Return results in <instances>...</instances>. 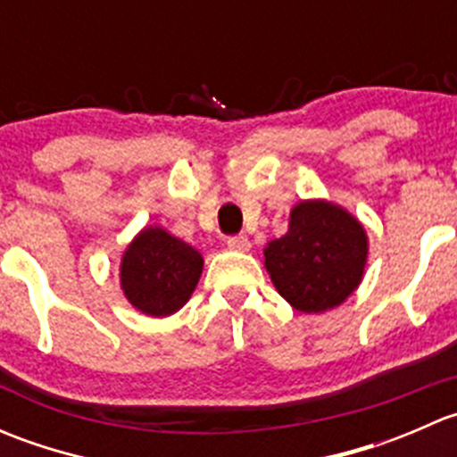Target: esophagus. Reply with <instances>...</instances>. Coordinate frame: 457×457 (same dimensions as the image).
Here are the masks:
<instances>
[{
  "mask_svg": "<svg viewBox=\"0 0 457 457\" xmlns=\"http://www.w3.org/2000/svg\"><path fill=\"white\" fill-rule=\"evenodd\" d=\"M228 247L234 252H247L252 247V243L245 234H237V237L228 238Z\"/></svg>",
  "mask_w": 457,
  "mask_h": 457,
  "instance_id": "34e87169",
  "label": "esophagus"
}]
</instances>
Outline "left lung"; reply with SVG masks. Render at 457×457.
<instances>
[{
	"mask_svg": "<svg viewBox=\"0 0 457 457\" xmlns=\"http://www.w3.org/2000/svg\"><path fill=\"white\" fill-rule=\"evenodd\" d=\"M361 220L329 201H301L289 214L285 237L262 250L280 296L305 314L338 307L361 285L367 262Z\"/></svg>",
	"mask_w": 457,
	"mask_h": 457,
	"instance_id": "left-lung-1",
	"label": "left lung"
}]
</instances>
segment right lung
<instances>
[{
	"instance_id": "1",
	"label": "right lung",
	"mask_w": 457,
	"mask_h": 457,
	"mask_svg": "<svg viewBox=\"0 0 457 457\" xmlns=\"http://www.w3.org/2000/svg\"><path fill=\"white\" fill-rule=\"evenodd\" d=\"M203 271V256L161 228H145L121 258V289L141 314L163 318L190 301Z\"/></svg>"
}]
</instances>
